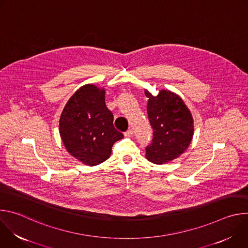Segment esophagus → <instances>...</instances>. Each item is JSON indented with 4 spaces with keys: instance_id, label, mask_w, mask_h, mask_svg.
<instances>
[{
    "instance_id": "34e87169",
    "label": "esophagus",
    "mask_w": 248,
    "mask_h": 248,
    "mask_svg": "<svg viewBox=\"0 0 248 248\" xmlns=\"http://www.w3.org/2000/svg\"><path fill=\"white\" fill-rule=\"evenodd\" d=\"M132 134H133V130L132 129H128V130H126L124 132V136H126V137H130V136H132Z\"/></svg>"
}]
</instances>
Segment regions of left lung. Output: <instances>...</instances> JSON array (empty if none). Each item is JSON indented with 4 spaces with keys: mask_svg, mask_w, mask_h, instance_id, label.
Here are the masks:
<instances>
[{
    "mask_svg": "<svg viewBox=\"0 0 248 248\" xmlns=\"http://www.w3.org/2000/svg\"><path fill=\"white\" fill-rule=\"evenodd\" d=\"M147 114L153 128L152 142L146 146V158L165 164L182 155L191 142L193 120L184 101L176 94L161 90L154 97L148 91Z\"/></svg>",
    "mask_w": 248,
    "mask_h": 248,
    "instance_id": "1",
    "label": "left lung"
}]
</instances>
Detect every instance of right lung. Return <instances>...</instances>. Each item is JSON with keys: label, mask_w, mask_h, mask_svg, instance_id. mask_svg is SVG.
<instances>
[{"label": "right lung", "mask_w": 248, "mask_h": 248, "mask_svg": "<svg viewBox=\"0 0 248 248\" xmlns=\"http://www.w3.org/2000/svg\"><path fill=\"white\" fill-rule=\"evenodd\" d=\"M113 123V113L105 104V90L87 84L66 103L60 119V134L70 155L96 166L110 157L114 143L124 137Z\"/></svg>", "instance_id": "add662e5"}]
</instances>
